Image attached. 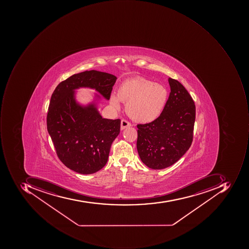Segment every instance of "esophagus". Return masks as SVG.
Masks as SVG:
<instances>
[{
    "label": "esophagus",
    "instance_id": "obj_1",
    "mask_svg": "<svg viewBox=\"0 0 249 249\" xmlns=\"http://www.w3.org/2000/svg\"><path fill=\"white\" fill-rule=\"evenodd\" d=\"M131 126V124L128 121H125V120H122L121 121V130H124L127 127Z\"/></svg>",
    "mask_w": 249,
    "mask_h": 249
}]
</instances>
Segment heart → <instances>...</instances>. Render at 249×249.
Listing matches in <instances>:
<instances>
[{
    "label": "heart",
    "instance_id": "obj_1",
    "mask_svg": "<svg viewBox=\"0 0 249 249\" xmlns=\"http://www.w3.org/2000/svg\"><path fill=\"white\" fill-rule=\"evenodd\" d=\"M169 93L165 86L142 77L125 80L120 85L117 95L110 96V104L121 108V103H126L125 110L137 122L148 124L156 121L162 114L168 103Z\"/></svg>",
    "mask_w": 249,
    "mask_h": 249
}]
</instances>
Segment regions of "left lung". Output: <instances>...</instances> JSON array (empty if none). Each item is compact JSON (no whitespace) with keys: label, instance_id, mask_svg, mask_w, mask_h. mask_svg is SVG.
I'll list each match as a JSON object with an SVG mask.
<instances>
[{"label":"left lung","instance_id":"8db88e82","mask_svg":"<svg viewBox=\"0 0 249 249\" xmlns=\"http://www.w3.org/2000/svg\"><path fill=\"white\" fill-rule=\"evenodd\" d=\"M171 93L165 108L156 121L138 124L137 150L148 168L164 169L186 153L193 140L195 105L179 81L168 78Z\"/></svg>","mask_w":249,"mask_h":249}]
</instances>
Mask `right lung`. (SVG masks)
Instances as JSON below:
<instances>
[{"instance_id": "obj_1", "label": "right lung", "mask_w": 249, "mask_h": 249, "mask_svg": "<svg viewBox=\"0 0 249 249\" xmlns=\"http://www.w3.org/2000/svg\"><path fill=\"white\" fill-rule=\"evenodd\" d=\"M117 77L90 70L74 74L57 85L47 114V129L60 161L78 174H91L106 165L111 143L121 130V120L103 118L97 108L102 96L108 100ZM95 89L86 106L76 102V89Z\"/></svg>"}]
</instances>
